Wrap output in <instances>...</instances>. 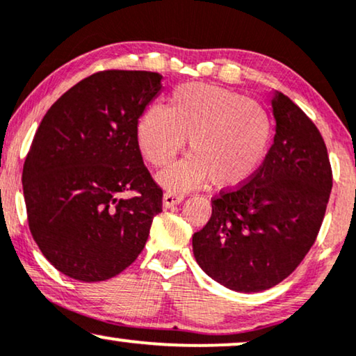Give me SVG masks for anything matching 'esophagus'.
Returning <instances> with one entry per match:
<instances>
[{
	"label": "esophagus",
	"mask_w": 356,
	"mask_h": 356,
	"mask_svg": "<svg viewBox=\"0 0 356 356\" xmlns=\"http://www.w3.org/2000/svg\"><path fill=\"white\" fill-rule=\"evenodd\" d=\"M184 202V195L177 192H165L163 195V207L164 208H170L179 205V203Z\"/></svg>",
	"instance_id": "obj_1"
}]
</instances>
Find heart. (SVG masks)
Segmentation results:
<instances>
[{
	"label": "heart",
	"mask_w": 356,
	"mask_h": 356,
	"mask_svg": "<svg viewBox=\"0 0 356 356\" xmlns=\"http://www.w3.org/2000/svg\"><path fill=\"white\" fill-rule=\"evenodd\" d=\"M186 138L192 154L161 172V186L184 192L210 177L218 188H234L249 182L267 158L272 120L254 99L188 83L175 89L169 107L149 106L136 123L141 154L154 168L172 163Z\"/></svg>",
	"instance_id": "1"
}]
</instances>
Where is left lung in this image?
<instances>
[{"mask_svg":"<svg viewBox=\"0 0 356 356\" xmlns=\"http://www.w3.org/2000/svg\"><path fill=\"white\" fill-rule=\"evenodd\" d=\"M273 145L257 174L211 202V218L193 234V257L208 277L239 293L285 280L314 244L324 220L332 170L309 117L273 91Z\"/></svg>","mask_w":356,"mask_h":356,"instance_id":"1","label":"left lung"}]
</instances>
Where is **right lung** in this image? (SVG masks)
I'll use <instances>...</instances> for the list:
<instances>
[{"mask_svg":"<svg viewBox=\"0 0 356 356\" xmlns=\"http://www.w3.org/2000/svg\"><path fill=\"white\" fill-rule=\"evenodd\" d=\"M161 81L151 71H101L42 118L22 169L24 200L32 238L66 277H115L135 262L163 211V191L136 141V123ZM130 190L134 197H121Z\"/></svg>","mask_w":356,"mask_h":356,"instance_id":"right-lung-1","label":"right lung"}]
</instances>
